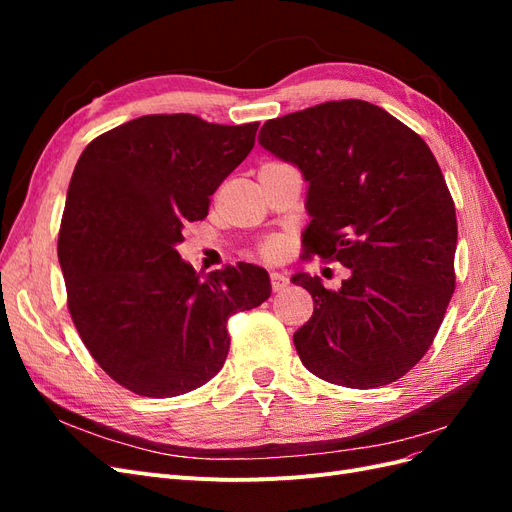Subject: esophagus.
<instances>
[{"label":"esophagus","mask_w":512,"mask_h":512,"mask_svg":"<svg viewBox=\"0 0 512 512\" xmlns=\"http://www.w3.org/2000/svg\"><path fill=\"white\" fill-rule=\"evenodd\" d=\"M288 286V277L284 273H271V288L275 292H280Z\"/></svg>","instance_id":"obj_1"}]
</instances>
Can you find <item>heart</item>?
<instances>
[{
	"mask_svg": "<svg viewBox=\"0 0 512 512\" xmlns=\"http://www.w3.org/2000/svg\"><path fill=\"white\" fill-rule=\"evenodd\" d=\"M260 252H262V256L269 258V260L282 258L284 256V241L282 239H269L267 243H262Z\"/></svg>",
	"mask_w": 512,
	"mask_h": 512,
	"instance_id": "b5f03b06",
	"label": "heart"
}]
</instances>
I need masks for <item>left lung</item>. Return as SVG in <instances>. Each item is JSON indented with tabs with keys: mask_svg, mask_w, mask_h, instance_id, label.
<instances>
[{
	"mask_svg": "<svg viewBox=\"0 0 512 512\" xmlns=\"http://www.w3.org/2000/svg\"><path fill=\"white\" fill-rule=\"evenodd\" d=\"M258 143L307 181L305 256L350 269L339 290L290 277L314 299L292 337L301 363L348 389L395 382L429 350L455 290V205L431 149L363 100L271 119Z\"/></svg>",
	"mask_w": 512,
	"mask_h": 512,
	"instance_id": "8db88e82",
	"label": "left lung"
}]
</instances>
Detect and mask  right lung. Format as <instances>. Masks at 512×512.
<instances>
[{
    "instance_id": "obj_1",
    "label": "right lung",
    "mask_w": 512,
    "mask_h": 512,
    "mask_svg": "<svg viewBox=\"0 0 512 512\" xmlns=\"http://www.w3.org/2000/svg\"><path fill=\"white\" fill-rule=\"evenodd\" d=\"M256 130L145 115L94 138L74 166L57 245L68 309L96 363L136 395L209 382L230 348L226 320L271 297L262 267L203 275L177 252Z\"/></svg>"
}]
</instances>
